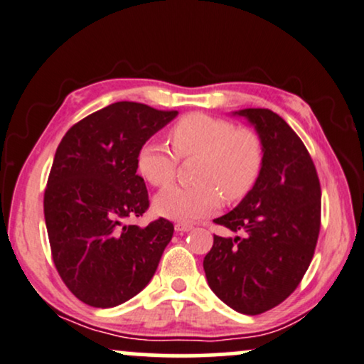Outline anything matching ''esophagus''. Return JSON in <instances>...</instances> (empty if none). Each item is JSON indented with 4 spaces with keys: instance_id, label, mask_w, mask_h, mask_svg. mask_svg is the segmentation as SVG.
<instances>
[{
    "instance_id": "34e87169",
    "label": "esophagus",
    "mask_w": 364,
    "mask_h": 364,
    "mask_svg": "<svg viewBox=\"0 0 364 364\" xmlns=\"http://www.w3.org/2000/svg\"><path fill=\"white\" fill-rule=\"evenodd\" d=\"M174 230L178 232H188L193 230V225H188V223H176V225H174Z\"/></svg>"
}]
</instances>
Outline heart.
<instances>
[{
	"mask_svg": "<svg viewBox=\"0 0 364 364\" xmlns=\"http://www.w3.org/2000/svg\"><path fill=\"white\" fill-rule=\"evenodd\" d=\"M173 151L161 143L143 144L138 169L149 185L168 186L176 176L178 158H200L191 186H169L154 198V211L176 221H193L238 203L253 191L263 169V143L251 129L205 113L183 116L169 129Z\"/></svg>",
	"mask_w": 364,
	"mask_h": 364,
	"instance_id": "1",
	"label": "heart"
}]
</instances>
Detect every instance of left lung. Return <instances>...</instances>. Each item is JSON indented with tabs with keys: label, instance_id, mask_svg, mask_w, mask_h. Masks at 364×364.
I'll use <instances>...</instances> for the list:
<instances>
[{
	"label": "left lung",
	"instance_id": "left-lung-1",
	"mask_svg": "<svg viewBox=\"0 0 364 364\" xmlns=\"http://www.w3.org/2000/svg\"><path fill=\"white\" fill-rule=\"evenodd\" d=\"M235 114L255 124L263 169L253 191L215 220L243 236L215 235L203 268L223 303L255 316L278 306L301 283L321 226V186L306 146L279 114L266 108Z\"/></svg>",
	"mask_w": 364,
	"mask_h": 364
}]
</instances>
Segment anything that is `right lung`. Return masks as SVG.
Here are the masks:
<instances>
[{
	"label": "right lung",
	"mask_w": 364,
	"mask_h": 364,
	"mask_svg": "<svg viewBox=\"0 0 364 364\" xmlns=\"http://www.w3.org/2000/svg\"><path fill=\"white\" fill-rule=\"evenodd\" d=\"M178 111L118 101L63 136L45 190L51 256L63 283L90 306L113 308L151 281L173 238L171 221L124 225L149 208L138 153Z\"/></svg>",
	"instance_id": "obj_1"
}]
</instances>
